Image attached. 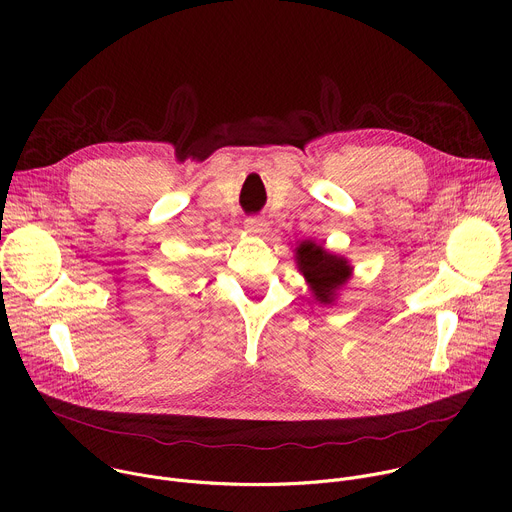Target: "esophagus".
Wrapping results in <instances>:
<instances>
[{"label": "esophagus", "instance_id": "1", "mask_svg": "<svg viewBox=\"0 0 512 512\" xmlns=\"http://www.w3.org/2000/svg\"><path fill=\"white\" fill-rule=\"evenodd\" d=\"M245 229H247V233H251V235H263V233L267 231V225L261 221L259 216H249L247 221H245Z\"/></svg>", "mask_w": 512, "mask_h": 512}]
</instances>
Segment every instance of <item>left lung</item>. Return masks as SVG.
I'll use <instances>...</instances> for the list:
<instances>
[{
    "mask_svg": "<svg viewBox=\"0 0 512 512\" xmlns=\"http://www.w3.org/2000/svg\"><path fill=\"white\" fill-rule=\"evenodd\" d=\"M296 263L320 304H332L336 300V291L352 273V267L344 257L328 253L314 241H304L296 247Z\"/></svg>",
    "mask_w": 512,
    "mask_h": 512,
    "instance_id": "obj_1",
    "label": "left lung"
}]
</instances>
